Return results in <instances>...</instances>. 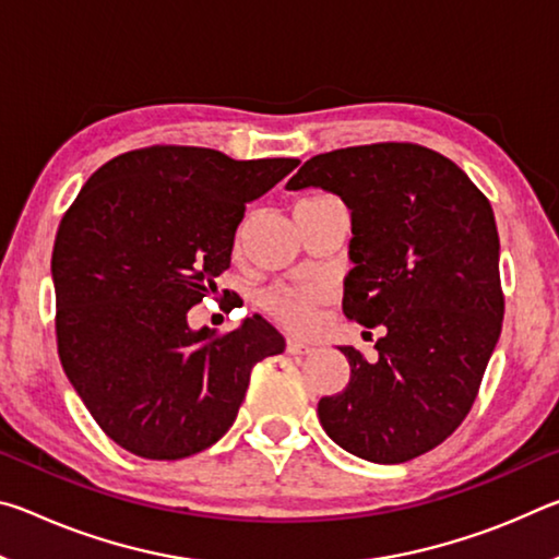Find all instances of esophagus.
<instances>
[{
    "instance_id": "1",
    "label": "esophagus",
    "mask_w": 559,
    "mask_h": 559,
    "mask_svg": "<svg viewBox=\"0 0 559 559\" xmlns=\"http://www.w3.org/2000/svg\"><path fill=\"white\" fill-rule=\"evenodd\" d=\"M313 345H308V343H300V340H293V337H288V343H286V353L288 355H310L313 353Z\"/></svg>"
}]
</instances>
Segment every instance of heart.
<instances>
[{
    "instance_id": "heart-1",
    "label": "heart",
    "mask_w": 559,
    "mask_h": 559,
    "mask_svg": "<svg viewBox=\"0 0 559 559\" xmlns=\"http://www.w3.org/2000/svg\"><path fill=\"white\" fill-rule=\"evenodd\" d=\"M261 308L271 318H276L288 330H310L318 320V308L328 300V288L323 286H288L278 283L261 293Z\"/></svg>"
}]
</instances>
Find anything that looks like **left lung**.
<instances>
[{
	"instance_id": "left-lung-1",
	"label": "left lung",
	"mask_w": 559,
	"mask_h": 559,
	"mask_svg": "<svg viewBox=\"0 0 559 559\" xmlns=\"http://www.w3.org/2000/svg\"><path fill=\"white\" fill-rule=\"evenodd\" d=\"M320 187L353 216L343 310L382 328L377 359L340 347L343 392L318 402L330 439L372 463H404L466 419L503 325L490 202L449 157L377 143L310 157L286 189Z\"/></svg>"
}]
</instances>
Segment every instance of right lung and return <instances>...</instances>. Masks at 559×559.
<instances>
[{
	"mask_svg": "<svg viewBox=\"0 0 559 559\" xmlns=\"http://www.w3.org/2000/svg\"><path fill=\"white\" fill-rule=\"evenodd\" d=\"M298 167L157 145L103 165L63 214L51 276L63 372L108 437L177 461L210 449L239 414L253 365L286 340L261 316L226 335L187 313L231 266L246 204Z\"/></svg>",
	"mask_w": 559,
	"mask_h": 559,
	"instance_id": "obj_1",
	"label": "right lung"
}]
</instances>
